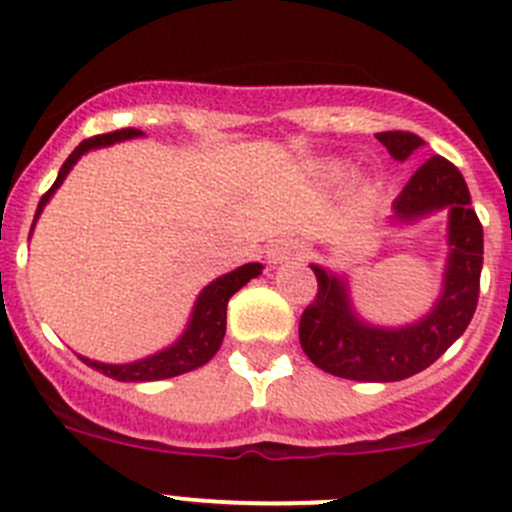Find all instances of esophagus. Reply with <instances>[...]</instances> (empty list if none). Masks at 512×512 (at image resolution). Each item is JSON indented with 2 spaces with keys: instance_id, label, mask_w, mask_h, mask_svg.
<instances>
[{
  "instance_id": "obj_1",
  "label": "esophagus",
  "mask_w": 512,
  "mask_h": 512,
  "mask_svg": "<svg viewBox=\"0 0 512 512\" xmlns=\"http://www.w3.org/2000/svg\"><path fill=\"white\" fill-rule=\"evenodd\" d=\"M297 251H300V248H297L292 241H287V238H277V241H271L269 246H266V259H269V264L277 266V264H284L289 256H295Z\"/></svg>"
}]
</instances>
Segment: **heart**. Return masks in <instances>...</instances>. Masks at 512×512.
<instances>
[{"label":"heart","instance_id":"1","mask_svg":"<svg viewBox=\"0 0 512 512\" xmlns=\"http://www.w3.org/2000/svg\"><path fill=\"white\" fill-rule=\"evenodd\" d=\"M348 176H351V169H348L346 164H330L328 169H325V179L333 184H341L346 182Z\"/></svg>","mask_w":512,"mask_h":512}]
</instances>
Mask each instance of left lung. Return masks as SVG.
<instances>
[{"instance_id":"1","label":"left lung","mask_w":512,"mask_h":512,"mask_svg":"<svg viewBox=\"0 0 512 512\" xmlns=\"http://www.w3.org/2000/svg\"><path fill=\"white\" fill-rule=\"evenodd\" d=\"M395 161H408L423 138L405 130L377 133ZM446 212V264L441 292L425 315L405 325H377L361 318L351 300L348 274L310 264L318 277V297L302 312L300 343L315 366L354 382H400L423 372L467 330L479 297L482 225L472 210L467 182L443 156H431L410 176L387 223L405 228Z\"/></svg>"}]
</instances>
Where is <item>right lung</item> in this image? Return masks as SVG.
<instances>
[{"label": "right lung", "instance_id": "right-lung-1", "mask_svg": "<svg viewBox=\"0 0 512 512\" xmlns=\"http://www.w3.org/2000/svg\"><path fill=\"white\" fill-rule=\"evenodd\" d=\"M140 135H143L140 130L125 128L117 130V133L94 135V138L79 143V146L74 148V153L63 161L53 187L40 197L30 235H33L35 223H38V217L43 215L45 205L51 202L56 189L61 187L63 179L69 176V171L74 169L76 161H79L81 156H87L89 151H97V148L115 146V143H122V140L140 138ZM261 271H264V266L253 261V264H243L238 266V269L223 274V277L212 279L207 287H202V292L197 295V300H194L189 320L187 325H184L182 333H179V338H176L174 343H169V346L161 348V351H156V354H148L143 356V359L135 361H125V364H107V361L87 359V356H79V359L87 366H92V369H97V372H102L104 377L117 379V382H156V379L179 377V374H187L192 372V369H200V366H205L207 361L217 354V348L223 343L225 320H228V300L238 292V289L246 287L251 279L259 277Z\"/></svg>", "mask_w": 512, "mask_h": 512}]
</instances>
